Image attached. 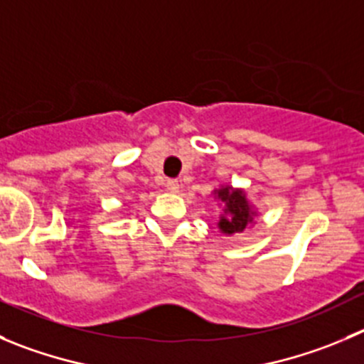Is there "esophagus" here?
<instances>
[{
	"instance_id": "esophagus-1",
	"label": "esophagus",
	"mask_w": 364,
	"mask_h": 364,
	"mask_svg": "<svg viewBox=\"0 0 364 364\" xmlns=\"http://www.w3.org/2000/svg\"><path fill=\"white\" fill-rule=\"evenodd\" d=\"M166 188H168V191H169V193H178V189H180L178 180H175V178H169L168 182H166Z\"/></svg>"
}]
</instances>
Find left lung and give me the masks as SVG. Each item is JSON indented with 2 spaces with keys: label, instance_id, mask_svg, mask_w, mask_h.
<instances>
[{
  "label": "left lung",
  "instance_id": "1",
  "mask_svg": "<svg viewBox=\"0 0 364 364\" xmlns=\"http://www.w3.org/2000/svg\"><path fill=\"white\" fill-rule=\"evenodd\" d=\"M214 198L223 205V210L220 214V221H218V228L225 236H234L243 232L248 225L254 223L257 210L252 207L248 202L247 193L243 189L232 188V186L225 184L214 189Z\"/></svg>",
  "mask_w": 364,
  "mask_h": 364
}]
</instances>
